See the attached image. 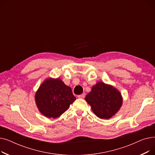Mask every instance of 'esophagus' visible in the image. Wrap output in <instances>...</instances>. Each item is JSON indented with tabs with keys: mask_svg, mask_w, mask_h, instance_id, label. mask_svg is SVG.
Returning <instances> with one entry per match:
<instances>
[{
	"mask_svg": "<svg viewBox=\"0 0 155 155\" xmlns=\"http://www.w3.org/2000/svg\"><path fill=\"white\" fill-rule=\"evenodd\" d=\"M78 97L79 99H84V97H85V94H81V95H78Z\"/></svg>",
	"mask_w": 155,
	"mask_h": 155,
	"instance_id": "34e87169",
	"label": "esophagus"
}]
</instances>
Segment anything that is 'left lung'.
I'll list each match as a JSON object with an SVG mask.
<instances>
[{
	"label": "left lung",
	"instance_id": "1",
	"mask_svg": "<svg viewBox=\"0 0 155 155\" xmlns=\"http://www.w3.org/2000/svg\"><path fill=\"white\" fill-rule=\"evenodd\" d=\"M95 114L102 119H109L119 110L123 105V97L112 85L97 82L85 97Z\"/></svg>",
	"mask_w": 155,
	"mask_h": 155
}]
</instances>
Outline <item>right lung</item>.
Here are the masks:
<instances>
[{"instance_id":"add662e5","label":"right lung","mask_w":155,"mask_h":155,"mask_svg":"<svg viewBox=\"0 0 155 155\" xmlns=\"http://www.w3.org/2000/svg\"><path fill=\"white\" fill-rule=\"evenodd\" d=\"M39 112L48 118L60 117L76 99L70 87L60 78H49L41 84L35 96Z\"/></svg>"}]
</instances>
